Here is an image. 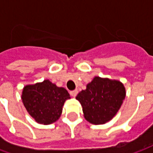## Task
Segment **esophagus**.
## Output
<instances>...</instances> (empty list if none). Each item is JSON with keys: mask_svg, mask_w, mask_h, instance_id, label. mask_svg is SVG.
Returning <instances> with one entry per match:
<instances>
[{"mask_svg": "<svg viewBox=\"0 0 153 153\" xmlns=\"http://www.w3.org/2000/svg\"><path fill=\"white\" fill-rule=\"evenodd\" d=\"M78 93H79V92H78V90L77 89L74 90V91H71V92H70V95H71L72 97H75L77 96Z\"/></svg>", "mask_w": 153, "mask_h": 153, "instance_id": "esophagus-1", "label": "esophagus"}]
</instances>
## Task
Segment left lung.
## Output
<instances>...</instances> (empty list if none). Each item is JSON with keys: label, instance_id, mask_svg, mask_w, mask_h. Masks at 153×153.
I'll use <instances>...</instances> for the list:
<instances>
[{"label": "left lung", "instance_id": "1", "mask_svg": "<svg viewBox=\"0 0 153 153\" xmlns=\"http://www.w3.org/2000/svg\"><path fill=\"white\" fill-rule=\"evenodd\" d=\"M126 96L124 84L115 79L95 76L76 97L83 107V116L93 125L111 120Z\"/></svg>", "mask_w": 153, "mask_h": 153}]
</instances>
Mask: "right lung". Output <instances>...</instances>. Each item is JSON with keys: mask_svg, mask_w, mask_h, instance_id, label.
<instances>
[{"mask_svg": "<svg viewBox=\"0 0 153 153\" xmlns=\"http://www.w3.org/2000/svg\"><path fill=\"white\" fill-rule=\"evenodd\" d=\"M70 93L49 79L24 87L21 99L27 111L41 125H51L59 120Z\"/></svg>", "mask_w": 153, "mask_h": 153, "instance_id": "add662e5", "label": "right lung"}]
</instances>
